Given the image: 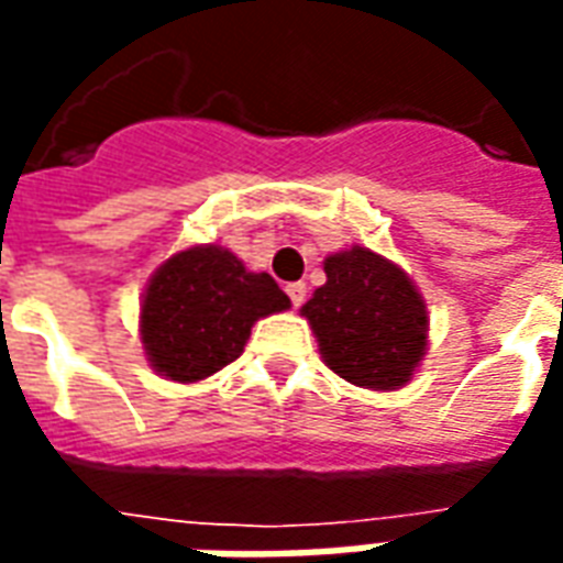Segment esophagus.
<instances>
[{"mask_svg":"<svg viewBox=\"0 0 563 563\" xmlns=\"http://www.w3.org/2000/svg\"><path fill=\"white\" fill-rule=\"evenodd\" d=\"M286 295H289V301H292L295 307H301L307 298V286L305 283H289V286H286Z\"/></svg>","mask_w":563,"mask_h":563,"instance_id":"esophagus-1","label":"esophagus"}]
</instances>
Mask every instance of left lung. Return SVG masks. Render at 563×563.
Here are the masks:
<instances>
[{
  "mask_svg": "<svg viewBox=\"0 0 563 563\" xmlns=\"http://www.w3.org/2000/svg\"><path fill=\"white\" fill-rule=\"evenodd\" d=\"M325 277L301 307L325 365L353 386L401 389L428 346V310L413 280L367 246L325 258Z\"/></svg>",
  "mask_w": 563,
  "mask_h": 563,
  "instance_id": "1",
  "label": "left lung"
}]
</instances>
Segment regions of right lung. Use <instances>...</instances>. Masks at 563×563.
I'll return each mask as SVG.
<instances>
[{"mask_svg": "<svg viewBox=\"0 0 563 563\" xmlns=\"http://www.w3.org/2000/svg\"><path fill=\"white\" fill-rule=\"evenodd\" d=\"M289 307L271 274H253L217 244L174 253L147 283L141 343L156 374L196 383L244 353L253 322Z\"/></svg>", "mask_w": 563, "mask_h": 563, "instance_id": "add662e5", "label": "right lung"}]
</instances>
